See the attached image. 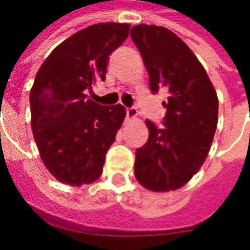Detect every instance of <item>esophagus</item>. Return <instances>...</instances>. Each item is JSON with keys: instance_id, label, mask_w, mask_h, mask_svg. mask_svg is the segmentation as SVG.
I'll return each instance as SVG.
<instances>
[{"instance_id": "esophagus-1", "label": "esophagus", "mask_w": 250, "mask_h": 250, "mask_svg": "<svg viewBox=\"0 0 250 250\" xmlns=\"http://www.w3.org/2000/svg\"><path fill=\"white\" fill-rule=\"evenodd\" d=\"M137 117V108L135 105H132V107H128L126 108V118L128 120H135Z\"/></svg>"}]
</instances>
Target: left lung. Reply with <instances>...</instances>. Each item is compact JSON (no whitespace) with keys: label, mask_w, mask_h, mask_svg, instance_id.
<instances>
[{"label":"left lung","mask_w":250,"mask_h":250,"mask_svg":"<svg viewBox=\"0 0 250 250\" xmlns=\"http://www.w3.org/2000/svg\"><path fill=\"white\" fill-rule=\"evenodd\" d=\"M150 78L168 92L162 125L146 120L148 140L136 150L135 176L151 191L183 187L202 167L217 126L219 100L204 66L170 30L139 24L130 30Z\"/></svg>","instance_id":"left-lung-1"}]
</instances>
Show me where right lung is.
Here are the masks:
<instances>
[{
  "mask_svg": "<svg viewBox=\"0 0 250 250\" xmlns=\"http://www.w3.org/2000/svg\"><path fill=\"white\" fill-rule=\"evenodd\" d=\"M128 23H99L58 45L40 67L30 92L31 129L46 169L59 182L89 184L125 118L121 104L88 98L104 81L108 58L128 38Z\"/></svg>",
  "mask_w": 250,
  "mask_h": 250,
  "instance_id": "right-lung-1",
  "label": "right lung"
}]
</instances>
